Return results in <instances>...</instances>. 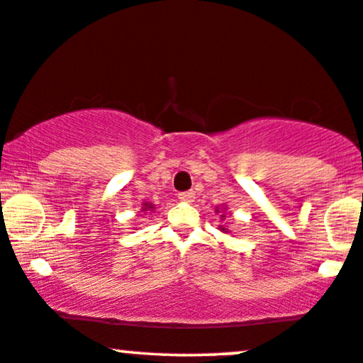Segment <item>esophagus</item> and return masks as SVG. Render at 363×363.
Instances as JSON below:
<instances>
[{"mask_svg": "<svg viewBox=\"0 0 363 363\" xmlns=\"http://www.w3.org/2000/svg\"><path fill=\"white\" fill-rule=\"evenodd\" d=\"M177 197H179V201H181V202H192V201H194V197H196V192L194 191L179 192Z\"/></svg>", "mask_w": 363, "mask_h": 363, "instance_id": "34e87169", "label": "esophagus"}]
</instances>
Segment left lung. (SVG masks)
Instances as JSON below:
<instances>
[{"instance_id":"left-lung-1","label":"left lung","mask_w":363,"mask_h":363,"mask_svg":"<svg viewBox=\"0 0 363 363\" xmlns=\"http://www.w3.org/2000/svg\"><path fill=\"white\" fill-rule=\"evenodd\" d=\"M224 211H227V207L225 206H222V207H216V214H219L220 216V222L222 220H225V212ZM219 230L220 232H225V234H229V227H225L224 224H220L219 225Z\"/></svg>"}]
</instances>
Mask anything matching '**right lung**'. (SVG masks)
<instances>
[{
  "label": "right lung",
  "mask_w": 363,
  "mask_h": 363,
  "mask_svg": "<svg viewBox=\"0 0 363 363\" xmlns=\"http://www.w3.org/2000/svg\"><path fill=\"white\" fill-rule=\"evenodd\" d=\"M154 209H156V207H154L151 202H143L141 204V212H144V214H146V212H152Z\"/></svg>",
  "instance_id": "obj_1"
}]
</instances>
